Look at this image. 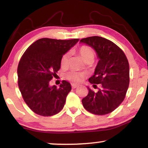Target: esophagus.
Instances as JSON below:
<instances>
[{"instance_id":"obj_1","label":"esophagus","mask_w":148,"mask_h":148,"mask_svg":"<svg viewBox=\"0 0 148 148\" xmlns=\"http://www.w3.org/2000/svg\"><path fill=\"white\" fill-rule=\"evenodd\" d=\"M72 87L73 89H75V88L78 87V86H76V85H75V84H72Z\"/></svg>"}]
</instances>
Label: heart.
Segmentation results:
<instances>
[{"instance_id":"heart-1","label":"heart","mask_w":148,"mask_h":148,"mask_svg":"<svg viewBox=\"0 0 148 148\" xmlns=\"http://www.w3.org/2000/svg\"><path fill=\"white\" fill-rule=\"evenodd\" d=\"M78 53L86 63H92L95 60V52L94 49L92 47L87 45L81 46L78 49ZM69 53H66L62 55L60 59V64L62 67H66L69 62ZM67 79L73 84H78L83 81L85 79V74L84 73L75 72V71H71L67 74Z\"/></svg>"}]
</instances>
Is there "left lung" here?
<instances>
[{
  "label": "left lung",
  "mask_w": 148,
  "mask_h": 148,
  "mask_svg": "<svg viewBox=\"0 0 148 148\" xmlns=\"http://www.w3.org/2000/svg\"><path fill=\"white\" fill-rule=\"evenodd\" d=\"M80 42L96 51L99 60L94 75L88 81L97 92L88 88V94L82 99L85 109L95 115L111 113L125 99L130 84V64L125 53L110 40L93 36L81 39Z\"/></svg>",
  "instance_id": "obj_1"
}]
</instances>
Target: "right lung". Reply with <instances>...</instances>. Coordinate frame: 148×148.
<instances>
[{"mask_svg":"<svg viewBox=\"0 0 148 148\" xmlns=\"http://www.w3.org/2000/svg\"><path fill=\"white\" fill-rule=\"evenodd\" d=\"M42 38L25 50L18 62V86L22 97L34 113L51 116L63 108L66 97L72 90L67 81L60 87H51L49 82L60 68V59L79 41Z\"/></svg>","mask_w":148,"mask_h":148,"instance_id":"right-lung-1","label":"right lung"}]
</instances>
